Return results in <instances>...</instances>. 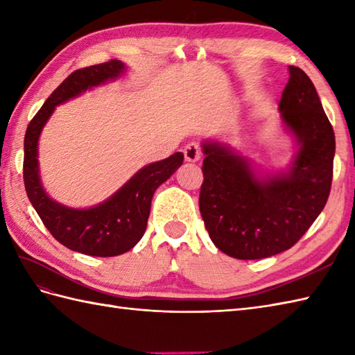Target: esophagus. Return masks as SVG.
Listing matches in <instances>:
<instances>
[{
	"instance_id": "esophagus-1",
	"label": "esophagus",
	"mask_w": 355,
	"mask_h": 355,
	"mask_svg": "<svg viewBox=\"0 0 355 355\" xmlns=\"http://www.w3.org/2000/svg\"><path fill=\"white\" fill-rule=\"evenodd\" d=\"M183 154H184V160L189 162V163H195L198 162L201 158V149L198 146V143H189V145H186L183 149Z\"/></svg>"
}]
</instances>
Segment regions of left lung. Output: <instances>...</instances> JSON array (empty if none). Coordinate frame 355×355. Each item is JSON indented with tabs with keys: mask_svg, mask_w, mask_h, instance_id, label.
<instances>
[{
	"mask_svg": "<svg viewBox=\"0 0 355 355\" xmlns=\"http://www.w3.org/2000/svg\"><path fill=\"white\" fill-rule=\"evenodd\" d=\"M279 102L297 141L290 168L258 177L250 162L220 141L202 143L200 212L212 243L236 259H262L288 250L325 207L336 153L333 126L311 79L288 67Z\"/></svg>",
	"mask_w": 355,
	"mask_h": 355,
	"instance_id": "8db88e82",
	"label": "left lung"
}]
</instances>
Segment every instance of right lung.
<instances>
[{"label": "right lung", "mask_w": 355, "mask_h": 355, "mask_svg": "<svg viewBox=\"0 0 355 355\" xmlns=\"http://www.w3.org/2000/svg\"><path fill=\"white\" fill-rule=\"evenodd\" d=\"M123 71L125 64L117 59L73 71L30 120L24 137V186L44 225L70 250L101 258L126 253L139 243L146 230L154 192L183 164L184 155L175 153L145 166L101 205L71 209L53 201L44 191L37 166V140L58 105L119 78Z\"/></svg>", "instance_id": "obj_1"}]
</instances>
